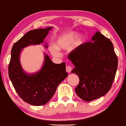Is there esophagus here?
Here are the masks:
<instances>
[{"mask_svg": "<svg viewBox=\"0 0 126 126\" xmlns=\"http://www.w3.org/2000/svg\"><path fill=\"white\" fill-rule=\"evenodd\" d=\"M66 70L67 73H70L71 71L72 70V68H71V66H67L66 67Z\"/></svg>", "mask_w": 126, "mask_h": 126, "instance_id": "1", "label": "esophagus"}]
</instances>
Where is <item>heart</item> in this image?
Returning a JSON list of instances; mask_svg holds the SVG:
<instances>
[{"label": "heart", "instance_id": "b5f03b06", "mask_svg": "<svg viewBox=\"0 0 126 126\" xmlns=\"http://www.w3.org/2000/svg\"><path fill=\"white\" fill-rule=\"evenodd\" d=\"M84 36L82 35H79L76 36V33L74 32H69L61 35L57 38L56 44L55 45H52L49 47L50 52L55 56L60 55L59 49H66L72 45L73 43L76 47L80 46L84 41Z\"/></svg>", "mask_w": 126, "mask_h": 126}]
</instances>
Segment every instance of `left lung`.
Masks as SVG:
<instances>
[{
	"label": "left lung",
	"instance_id": "8db88e82",
	"mask_svg": "<svg viewBox=\"0 0 126 126\" xmlns=\"http://www.w3.org/2000/svg\"><path fill=\"white\" fill-rule=\"evenodd\" d=\"M79 83L75 91L79 97L91 101L110 90L118 67V57L109 38L97 32L91 42L81 44L68 55Z\"/></svg>",
	"mask_w": 126,
	"mask_h": 126
}]
</instances>
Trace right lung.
<instances>
[{
	"mask_svg": "<svg viewBox=\"0 0 126 126\" xmlns=\"http://www.w3.org/2000/svg\"><path fill=\"white\" fill-rule=\"evenodd\" d=\"M51 29L29 31L12 48L8 65L9 78L20 98L32 105L40 106L47 103L55 94L57 86L68 75L66 72L65 63H53L47 55L42 69L36 74H26L21 67L19 60L21 49L30 44L43 43Z\"/></svg>",
	"mask_w": 126,
	"mask_h": 126,
	"instance_id": "obj_1",
	"label": "right lung"
}]
</instances>
